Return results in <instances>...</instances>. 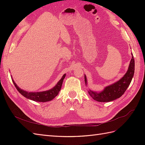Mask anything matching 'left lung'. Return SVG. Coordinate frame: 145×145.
<instances>
[{
  "label": "left lung",
  "mask_w": 145,
  "mask_h": 145,
  "mask_svg": "<svg viewBox=\"0 0 145 145\" xmlns=\"http://www.w3.org/2000/svg\"><path fill=\"white\" fill-rule=\"evenodd\" d=\"M132 59L129 65L128 70L125 75L119 80L111 85L106 86L100 92L94 91L89 89L88 93L94 100L100 102H108L120 98L124 94L126 89L129 86L134 74L135 62L133 54ZM85 85H88L86 75L85 74Z\"/></svg>",
  "instance_id": "1"
}]
</instances>
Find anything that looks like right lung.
<instances>
[{"instance_id":"1","label":"right lung","mask_w":145,"mask_h":145,"mask_svg":"<svg viewBox=\"0 0 145 145\" xmlns=\"http://www.w3.org/2000/svg\"><path fill=\"white\" fill-rule=\"evenodd\" d=\"M65 76L66 74H64L62 77V78H61V79L57 83V84L52 88L49 90L40 92H29L21 89L20 88H19L16 85V83H15L14 80L12 79V77L11 78L12 81L13 83H14L15 87L16 88L17 90L22 95L24 96L25 97L29 100L36 101V102H46L52 100L59 94V93L61 89V87H62L63 81Z\"/></svg>"}]
</instances>
